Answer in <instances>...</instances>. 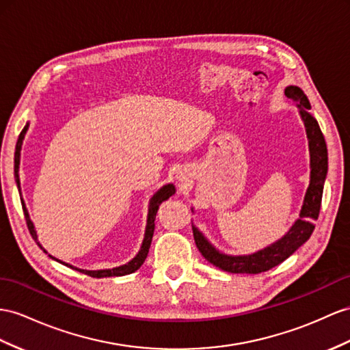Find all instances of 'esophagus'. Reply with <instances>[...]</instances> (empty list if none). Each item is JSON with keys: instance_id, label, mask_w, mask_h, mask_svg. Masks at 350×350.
<instances>
[{"instance_id": "esophagus-1", "label": "esophagus", "mask_w": 350, "mask_h": 350, "mask_svg": "<svg viewBox=\"0 0 350 350\" xmlns=\"http://www.w3.org/2000/svg\"><path fill=\"white\" fill-rule=\"evenodd\" d=\"M178 178H180V180H183V178H185V177H178Z\"/></svg>"}]
</instances>
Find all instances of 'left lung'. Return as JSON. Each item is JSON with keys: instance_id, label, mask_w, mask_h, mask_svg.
I'll list each match as a JSON object with an SVG mask.
<instances>
[{"instance_id": "1", "label": "left lung", "mask_w": 350, "mask_h": 350, "mask_svg": "<svg viewBox=\"0 0 350 350\" xmlns=\"http://www.w3.org/2000/svg\"><path fill=\"white\" fill-rule=\"evenodd\" d=\"M284 94L291 98L299 107V115L306 130V137L309 143V157H310V176L309 186L304 193L303 205L299 214V219L293 223V226L285 234L276 239L275 243L258 250L252 254L232 256L220 252L214 247L210 241L205 238L202 232L192 225L193 238L196 247L200 248L201 254L216 267L230 273H260L276 265L282 263L288 258L295 250L301 247L310 238L313 229V221L318 220L322 192H324V183L328 173V150L327 143L318 121L310 113V103L303 90L297 85L285 87ZM193 213V208H192Z\"/></svg>"}]
</instances>
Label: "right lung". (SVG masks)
Instances as JSON below:
<instances>
[{
	"label": "right lung",
	"instance_id": "1",
	"mask_svg": "<svg viewBox=\"0 0 350 350\" xmlns=\"http://www.w3.org/2000/svg\"><path fill=\"white\" fill-rule=\"evenodd\" d=\"M29 129V122H26V125L23 127L22 133L19 139H17V143H16V152H14V180H16V185H17V189H19V193L22 196V192H21V177H19V165H21V150H22V145H23V139H25V134L26 131H28ZM176 193V187L173 183H167L164 185L163 187H159V189L152 195V198L149 200V207H148V220H146V229H145V237H143V243H142V247L139 250V253L134 256L131 260L129 263L125 265H121V266H116V267H112V269H98V271H87V269H79L77 266H72L69 263H65L59 260V258L53 257L51 254H49L51 258H55L56 262L59 263H64L69 267L75 269V271L78 272H83L85 275H90L93 278H106V276H122V275H129V273H133L136 272L137 269L143 265V262L146 260L148 257V253H149V248H150V243H152V237H154V230H155V217H157V211L159 208L161 202H164L165 200H168L170 196ZM22 200V207H23V213H25V219H26V223H28V229L31 232L32 238L37 241V244L42 248L44 253H47V250L44 248L40 241H38V235H37V230H35V226L29 217V213H28V208H26V204Z\"/></svg>",
	"mask_w": 350,
	"mask_h": 350
}]
</instances>
